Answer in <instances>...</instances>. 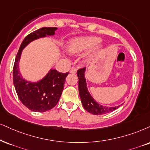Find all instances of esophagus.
<instances>
[{
    "mask_svg": "<svg viewBox=\"0 0 150 150\" xmlns=\"http://www.w3.org/2000/svg\"><path fill=\"white\" fill-rule=\"evenodd\" d=\"M70 73H77V68L76 67H72L71 69H70Z\"/></svg>",
    "mask_w": 150,
    "mask_h": 150,
    "instance_id": "obj_1",
    "label": "esophagus"
}]
</instances>
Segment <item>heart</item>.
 <instances>
[{
    "label": "heart",
    "mask_w": 150,
    "mask_h": 150,
    "mask_svg": "<svg viewBox=\"0 0 150 150\" xmlns=\"http://www.w3.org/2000/svg\"><path fill=\"white\" fill-rule=\"evenodd\" d=\"M100 39L96 37H77L72 39L68 45V51L72 54H81L84 51L90 50L100 42ZM101 45H96V50L100 48Z\"/></svg>",
    "instance_id": "1"
}]
</instances>
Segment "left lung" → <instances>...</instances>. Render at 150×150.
Here are the masks:
<instances>
[{"instance_id":"left-lung-1","label":"left lung","mask_w":150,"mask_h":150,"mask_svg":"<svg viewBox=\"0 0 150 150\" xmlns=\"http://www.w3.org/2000/svg\"><path fill=\"white\" fill-rule=\"evenodd\" d=\"M85 71H86V68L79 69L77 71V77L79 79L78 86L79 97L81 98L83 107L86 109V111L93 115H102L114 111L117 107H120V106L113 107H105V106L100 105V104L95 101L93 98L91 96L90 93L87 89L86 79L84 76Z\"/></svg>"}]
</instances>
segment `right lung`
Returning a JSON list of instances; mask_svg holds the SVG:
<instances>
[{"instance_id":"add662e5","label":"right lung","mask_w":150,"mask_h":150,"mask_svg":"<svg viewBox=\"0 0 150 150\" xmlns=\"http://www.w3.org/2000/svg\"><path fill=\"white\" fill-rule=\"evenodd\" d=\"M57 28H41L30 33L21 44L13 68V81L18 98L30 110L37 112H45L52 109L59 102L63 91L65 79L68 73H59L51 69L45 77L38 82H30L23 79L18 71V63L22 50L35 39L54 34Z\"/></svg>"}]
</instances>
